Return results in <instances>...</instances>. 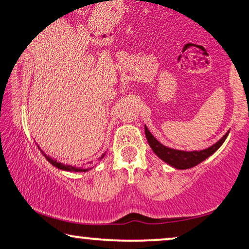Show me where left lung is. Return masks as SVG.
<instances>
[{"instance_id":"left-lung-1","label":"left lung","mask_w":249,"mask_h":249,"mask_svg":"<svg viewBox=\"0 0 249 249\" xmlns=\"http://www.w3.org/2000/svg\"><path fill=\"white\" fill-rule=\"evenodd\" d=\"M144 129H145L146 140H148L149 145L151 146L153 152H155L159 158L162 159V160L166 161L167 164H170L171 166L179 168V170H186V168L194 167L196 165H198L199 162L205 160V159L213 155V153L222 145L223 142L225 141V139L229 135L228 131L218 142L214 143L213 145L210 146V148L201 150V151H180V150L170 149L167 148V146L162 145L161 143H159L158 141L152 136V134L150 133L146 125L144 127Z\"/></svg>"}]
</instances>
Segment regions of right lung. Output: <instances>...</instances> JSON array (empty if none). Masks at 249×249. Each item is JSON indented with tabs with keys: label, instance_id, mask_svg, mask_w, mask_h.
Returning a JSON list of instances; mask_svg holds the SVG:
<instances>
[{
	"label": "right lung",
	"instance_id": "right-lung-1",
	"mask_svg": "<svg viewBox=\"0 0 249 249\" xmlns=\"http://www.w3.org/2000/svg\"><path fill=\"white\" fill-rule=\"evenodd\" d=\"M42 153H44V152H42ZM44 156L46 157V159H47V160L51 162L52 165H54L55 167L60 168V170H63V171H69V172H87V171H89V170H91V168L94 166V164H93V162H92V161H90V162H89V164H87V165H83V166H71V165H63V164H61V162H57L56 160H54V159H52L51 157H48V156L45 155V153H44ZM104 156H105V155L101 156V157L99 158V160H100L101 158L104 157Z\"/></svg>",
	"mask_w": 249,
	"mask_h": 249
}]
</instances>
